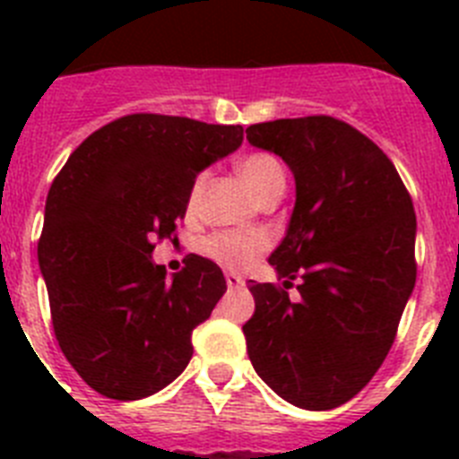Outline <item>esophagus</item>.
Masks as SVG:
<instances>
[{
    "instance_id": "obj_1",
    "label": "esophagus",
    "mask_w": 459,
    "mask_h": 459,
    "mask_svg": "<svg viewBox=\"0 0 459 459\" xmlns=\"http://www.w3.org/2000/svg\"><path fill=\"white\" fill-rule=\"evenodd\" d=\"M225 282L230 290H238V287L246 285V280H243L238 273H225Z\"/></svg>"
}]
</instances>
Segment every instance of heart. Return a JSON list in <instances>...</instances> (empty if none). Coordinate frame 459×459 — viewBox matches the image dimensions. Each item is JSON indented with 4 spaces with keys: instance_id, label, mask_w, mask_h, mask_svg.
<instances>
[{
    "instance_id": "heart-1",
    "label": "heart",
    "mask_w": 459,
    "mask_h": 459,
    "mask_svg": "<svg viewBox=\"0 0 459 459\" xmlns=\"http://www.w3.org/2000/svg\"><path fill=\"white\" fill-rule=\"evenodd\" d=\"M237 172L257 200H262L271 190L285 188L282 165L271 153H248V156L238 160ZM202 184H204V174L197 177L193 188H190V206H195V202L200 197ZM264 248L266 241L262 237H257V234L221 232L211 234V237H206L202 241V253L213 259V262H218V264L227 266V269H243V266H248Z\"/></svg>"
}]
</instances>
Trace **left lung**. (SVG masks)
I'll return each instance as SVG.
<instances>
[{
  "instance_id": "8db88e82",
  "label": "left lung",
  "mask_w": 459,
  "mask_h": 459,
  "mask_svg": "<svg viewBox=\"0 0 459 459\" xmlns=\"http://www.w3.org/2000/svg\"><path fill=\"white\" fill-rule=\"evenodd\" d=\"M253 147L294 174L285 237L269 255L299 301L250 280L255 315L243 324L255 372L307 411L344 404L375 377L416 285V216L395 165L333 117L246 128Z\"/></svg>"
}]
</instances>
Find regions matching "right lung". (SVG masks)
Returning <instances> with one entry per match:
<instances>
[{
  "mask_svg": "<svg viewBox=\"0 0 459 459\" xmlns=\"http://www.w3.org/2000/svg\"><path fill=\"white\" fill-rule=\"evenodd\" d=\"M241 142V126L128 115L91 133L52 181L39 241L52 326L100 395L142 400L188 366L193 328L227 282L200 255L169 280L153 241L174 237L197 174Z\"/></svg>",
  "mask_w": 459,
  "mask_h": 459,
  "instance_id": "obj_1",
  "label": "right lung"
}]
</instances>
